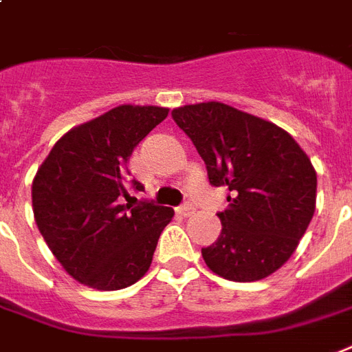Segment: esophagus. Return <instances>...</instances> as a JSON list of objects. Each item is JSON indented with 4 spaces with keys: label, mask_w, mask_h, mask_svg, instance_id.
<instances>
[{
    "label": "esophagus",
    "mask_w": 352,
    "mask_h": 352,
    "mask_svg": "<svg viewBox=\"0 0 352 352\" xmlns=\"http://www.w3.org/2000/svg\"><path fill=\"white\" fill-rule=\"evenodd\" d=\"M179 214H181V216H184V218H190V216H192V214H194L195 212V208H194V205H190V203H184V205L182 206H179Z\"/></svg>",
    "instance_id": "obj_1"
}]
</instances>
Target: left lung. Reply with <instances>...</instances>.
Segmentation results:
<instances>
[{
	"instance_id": "8db88e82",
	"label": "left lung",
	"mask_w": 352,
	"mask_h": 352,
	"mask_svg": "<svg viewBox=\"0 0 352 352\" xmlns=\"http://www.w3.org/2000/svg\"><path fill=\"white\" fill-rule=\"evenodd\" d=\"M205 160L212 186H227L221 234L201 249L208 270L234 283L270 277L294 254L316 210L318 175L301 146L275 123L219 101L173 109Z\"/></svg>"
}]
</instances>
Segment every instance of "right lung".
Listing matches in <instances>:
<instances>
[{
    "label": "right lung",
    "mask_w": 352,
    "mask_h": 352,
    "mask_svg": "<svg viewBox=\"0 0 352 352\" xmlns=\"http://www.w3.org/2000/svg\"><path fill=\"white\" fill-rule=\"evenodd\" d=\"M170 109L120 104L69 129L33 179L40 234L64 272L88 288L112 292L140 280L173 208L125 205L129 158ZM136 190L140 182L134 181Z\"/></svg>",
    "instance_id": "1"
}]
</instances>
